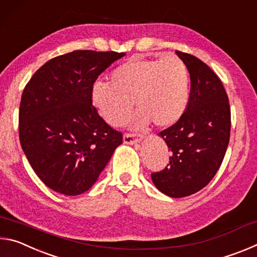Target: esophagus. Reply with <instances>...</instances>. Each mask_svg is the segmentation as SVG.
Listing matches in <instances>:
<instances>
[{
	"mask_svg": "<svg viewBox=\"0 0 257 257\" xmlns=\"http://www.w3.org/2000/svg\"><path fill=\"white\" fill-rule=\"evenodd\" d=\"M143 139V136H135L134 134H125L123 136V143L124 144H129V145H133V144H137V143H141V141Z\"/></svg>",
	"mask_w": 257,
	"mask_h": 257,
	"instance_id": "obj_1",
	"label": "esophagus"
}]
</instances>
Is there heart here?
<instances>
[{"mask_svg":"<svg viewBox=\"0 0 257 257\" xmlns=\"http://www.w3.org/2000/svg\"><path fill=\"white\" fill-rule=\"evenodd\" d=\"M189 99V72L179 56L134 58L116 67L110 82L95 81L90 102L113 127L123 124L134 102L139 111L135 125L171 127L184 114Z\"/></svg>","mask_w":257,"mask_h":257,"instance_id":"b5f03b06","label":"heart"}]
</instances>
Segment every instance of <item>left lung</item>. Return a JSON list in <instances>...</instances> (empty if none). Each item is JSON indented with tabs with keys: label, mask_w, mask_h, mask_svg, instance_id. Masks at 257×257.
<instances>
[{
	"label": "left lung",
	"mask_w": 257,
	"mask_h": 257,
	"mask_svg": "<svg viewBox=\"0 0 257 257\" xmlns=\"http://www.w3.org/2000/svg\"><path fill=\"white\" fill-rule=\"evenodd\" d=\"M176 53L188 68L189 99L181 118L159 134L171 151L170 163L151 177L161 193L180 198L203 189L219 170L229 144L231 114L214 71L196 56Z\"/></svg>",
	"instance_id": "8db88e82"
}]
</instances>
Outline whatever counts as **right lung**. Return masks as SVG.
I'll return each mask as SVG.
<instances>
[{
    "label": "right lung",
    "mask_w": 257,
    "mask_h": 257,
    "mask_svg": "<svg viewBox=\"0 0 257 257\" xmlns=\"http://www.w3.org/2000/svg\"><path fill=\"white\" fill-rule=\"evenodd\" d=\"M118 52L73 51L56 56L30 78L21 96L19 138L38 178L56 193L88 190L122 144L90 102V89Z\"/></svg>",
    "instance_id": "obj_1"
}]
</instances>
